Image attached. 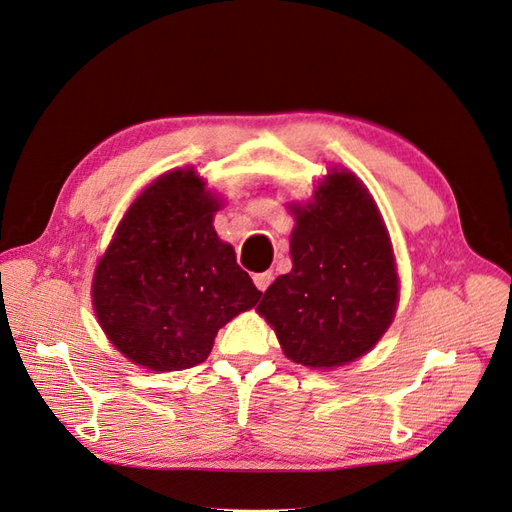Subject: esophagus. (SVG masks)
I'll return each instance as SVG.
<instances>
[{
	"label": "esophagus",
	"mask_w": 512,
	"mask_h": 512,
	"mask_svg": "<svg viewBox=\"0 0 512 512\" xmlns=\"http://www.w3.org/2000/svg\"><path fill=\"white\" fill-rule=\"evenodd\" d=\"M271 282H273V271H265V273H256L254 275V284H256V288L260 292H265Z\"/></svg>",
	"instance_id": "esophagus-1"
}]
</instances>
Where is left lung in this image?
I'll return each mask as SVG.
<instances>
[{
  "mask_svg": "<svg viewBox=\"0 0 512 512\" xmlns=\"http://www.w3.org/2000/svg\"><path fill=\"white\" fill-rule=\"evenodd\" d=\"M292 213V271L267 288L258 312L290 361L346 365L374 348L395 318L399 277L389 230L365 185L337 168Z\"/></svg>",
  "mask_w": 512,
  "mask_h": 512,
  "instance_id": "obj_1",
  "label": "left lung"
}]
</instances>
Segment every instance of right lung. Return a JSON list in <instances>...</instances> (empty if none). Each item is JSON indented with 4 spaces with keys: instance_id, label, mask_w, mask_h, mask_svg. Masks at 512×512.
<instances>
[{
    "instance_id": "add662e5",
    "label": "right lung",
    "mask_w": 512,
    "mask_h": 512,
    "mask_svg": "<svg viewBox=\"0 0 512 512\" xmlns=\"http://www.w3.org/2000/svg\"><path fill=\"white\" fill-rule=\"evenodd\" d=\"M218 207L192 168H177L123 215L91 299L102 331L132 363L151 371L203 363L224 324L258 303L262 292L213 228Z\"/></svg>"
}]
</instances>
